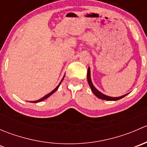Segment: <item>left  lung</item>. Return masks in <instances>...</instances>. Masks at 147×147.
Masks as SVG:
<instances>
[{
    "label": "left lung",
    "instance_id": "obj_1",
    "mask_svg": "<svg viewBox=\"0 0 147 147\" xmlns=\"http://www.w3.org/2000/svg\"><path fill=\"white\" fill-rule=\"evenodd\" d=\"M87 82L89 83V85H90V88H91L92 91V92L94 93V95L96 97H97L98 98L101 99V100H108V101H116V100H120V99L123 98V97H125L127 94H124V95L121 96V97H109V96H107L105 94H102V92H100L99 90H97V89L94 87V86L93 85L92 82L91 80V78H90V68H88V70H87Z\"/></svg>",
    "mask_w": 147,
    "mask_h": 147
}]
</instances>
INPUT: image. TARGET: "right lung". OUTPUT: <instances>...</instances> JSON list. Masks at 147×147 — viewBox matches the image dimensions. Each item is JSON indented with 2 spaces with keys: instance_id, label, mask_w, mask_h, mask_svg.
Wrapping results in <instances>:
<instances>
[{
  "instance_id": "obj_1",
  "label": "right lung",
  "mask_w": 147,
  "mask_h": 147,
  "mask_svg": "<svg viewBox=\"0 0 147 147\" xmlns=\"http://www.w3.org/2000/svg\"><path fill=\"white\" fill-rule=\"evenodd\" d=\"M64 78H65V76H64V77H63V80H61V82H60V84H58V85H57V87H56V88H55V89H54V90H53V91H52V92H50V93H49V94H46V95H45V96H44V97H42V98H41V99H40V100H36V101H32V102H32V103H37V102H42V101H43V100H45V99H47V97H50V95H51V94H53V93H54V92H55V91H56V90H57V89H58L59 86H60V84H61L62 81H63V79H64Z\"/></svg>"
}]
</instances>
